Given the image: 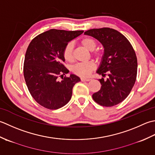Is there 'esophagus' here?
<instances>
[{
	"instance_id": "obj_1",
	"label": "esophagus",
	"mask_w": 155,
	"mask_h": 155,
	"mask_svg": "<svg viewBox=\"0 0 155 155\" xmlns=\"http://www.w3.org/2000/svg\"><path fill=\"white\" fill-rule=\"evenodd\" d=\"M91 80L90 78H81V81H89Z\"/></svg>"
}]
</instances>
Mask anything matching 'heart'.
<instances>
[{"label": "heart", "instance_id": "heart-1", "mask_svg": "<svg viewBox=\"0 0 155 155\" xmlns=\"http://www.w3.org/2000/svg\"><path fill=\"white\" fill-rule=\"evenodd\" d=\"M81 44L85 48H86L89 51H94L96 49L97 46V43L93 38L91 37H85L81 40ZM73 48L74 45L72 43H69L64 47V51H63V56L65 61L71 62L74 59V54H73ZM94 56L97 59L102 58V54L100 51H96L94 52ZM96 68V65L92 61H88L86 63H78L75 64L72 71L74 74L78 75H80L81 77H86L89 75L91 71L94 70Z\"/></svg>", "mask_w": 155, "mask_h": 155}]
</instances>
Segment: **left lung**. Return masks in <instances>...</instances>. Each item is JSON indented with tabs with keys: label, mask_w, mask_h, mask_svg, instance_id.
Wrapping results in <instances>:
<instances>
[{
	"label": "left lung",
	"mask_w": 155,
	"mask_h": 155,
	"mask_svg": "<svg viewBox=\"0 0 155 155\" xmlns=\"http://www.w3.org/2000/svg\"><path fill=\"white\" fill-rule=\"evenodd\" d=\"M85 35L95 38L104 48L97 73L108 78L100 79L102 86L92 95L101 106L111 107L124 100L135 84L137 58L129 41L122 33L108 27L90 29Z\"/></svg>",
	"instance_id": "8db88e82"
}]
</instances>
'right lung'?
<instances>
[{"mask_svg": "<svg viewBox=\"0 0 155 155\" xmlns=\"http://www.w3.org/2000/svg\"><path fill=\"white\" fill-rule=\"evenodd\" d=\"M83 32L50 29L29 43L25 57L24 78L31 95L41 106L57 110L70 100L72 89L80 78L74 74L63 77L69 72L63 64V51L70 41ZM58 77H62L61 81Z\"/></svg>", "mask_w": 155, "mask_h": 155, "instance_id": "right-lung-1", "label": "right lung"}]
</instances>
